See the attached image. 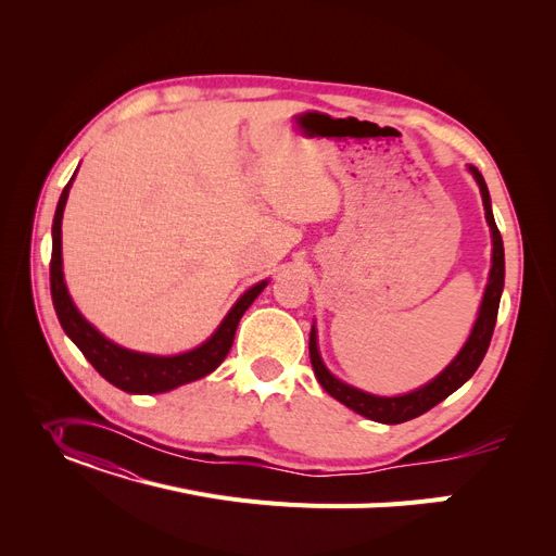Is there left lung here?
I'll use <instances>...</instances> for the list:
<instances>
[{"label":"left lung","mask_w":556,"mask_h":556,"mask_svg":"<svg viewBox=\"0 0 556 556\" xmlns=\"http://www.w3.org/2000/svg\"><path fill=\"white\" fill-rule=\"evenodd\" d=\"M476 182L480 185V193H482V202H484V214H486V223L491 227V237H493V266L489 273V283L484 290L482 298V306L478 313V319L473 325V331L466 340V344L462 346V352L457 354V358L432 381L410 394L403 396H374L367 392H361L352 386H346L325 367L323 358H319L317 352V336L315 331H311V342H308V352H311V365L313 371L317 376L319 386H323L333 399H338L340 403H344L346 407H352L354 413L371 419V421H381V424H403L410 421L424 413H428L430 407H434L437 403H442L446 396H451L457 388H462L469 378L476 374V369L480 367L491 336H493V327H495V317H498V306H501V295H503V286H505V250H503V237L498 227H495L493 220V212H491V198H489V189L486 182L482 178V173L476 166H469Z\"/></svg>","instance_id":"8db88e82"}]
</instances>
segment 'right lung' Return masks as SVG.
Segmentation results:
<instances>
[{
  "mask_svg": "<svg viewBox=\"0 0 556 556\" xmlns=\"http://www.w3.org/2000/svg\"><path fill=\"white\" fill-rule=\"evenodd\" d=\"M74 180V178H72ZM61 193L58 200L55 216H53V245H51V263H49V279H51V300L61 327L72 338V342L80 349L83 356L92 363V367L105 378L108 383L119 388L128 394H160L168 392L178 386L198 381V378L212 374L229 354L233 333H237L239 319L250 308V304L256 300V295L266 288L268 281H261L252 286L248 293L231 306L223 325L216 329V333L200 344L198 349H191L180 356H149L128 352L124 346H116L114 342L105 340L90 323H85L83 315L76 311V306L70 300L67 286L63 279V254H61V223L65 202L70 195V187Z\"/></svg>",
  "mask_w": 556,
  "mask_h": 556,
  "instance_id": "1",
  "label": "right lung"
}]
</instances>
